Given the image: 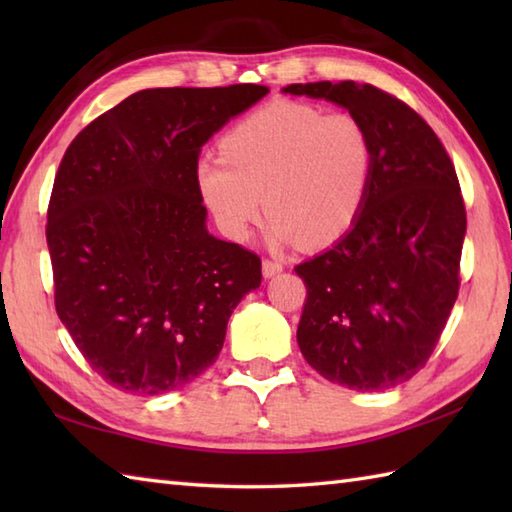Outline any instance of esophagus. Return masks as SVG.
Listing matches in <instances>:
<instances>
[{
    "mask_svg": "<svg viewBox=\"0 0 512 512\" xmlns=\"http://www.w3.org/2000/svg\"><path fill=\"white\" fill-rule=\"evenodd\" d=\"M281 270H284V262H279V259H264L262 262V273H264V277H275V275H279Z\"/></svg>",
    "mask_w": 512,
    "mask_h": 512,
    "instance_id": "esophagus-1",
    "label": "esophagus"
}]
</instances>
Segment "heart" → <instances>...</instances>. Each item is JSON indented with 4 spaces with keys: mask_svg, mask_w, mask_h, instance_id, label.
Returning <instances> with one entry per match:
<instances>
[{
    "mask_svg": "<svg viewBox=\"0 0 512 512\" xmlns=\"http://www.w3.org/2000/svg\"><path fill=\"white\" fill-rule=\"evenodd\" d=\"M220 149L195 162V182L237 242L266 206L277 242L328 246L354 226L372 187L374 138L350 112L277 101L228 129Z\"/></svg>",
    "mask_w": 512,
    "mask_h": 512,
    "instance_id": "1",
    "label": "heart"
}]
</instances>
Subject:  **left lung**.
<instances>
[{"instance_id": "1", "label": "left lung", "mask_w": 512, "mask_h": 512, "mask_svg": "<svg viewBox=\"0 0 512 512\" xmlns=\"http://www.w3.org/2000/svg\"><path fill=\"white\" fill-rule=\"evenodd\" d=\"M374 138V176L354 226L295 266L306 284L303 358L330 383L383 391L427 365L460 290L466 209L455 167L427 121L396 96L354 81L295 83Z\"/></svg>"}]
</instances>
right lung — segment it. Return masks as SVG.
<instances>
[{"label": "right lung", "instance_id": "1", "mask_svg": "<svg viewBox=\"0 0 512 512\" xmlns=\"http://www.w3.org/2000/svg\"><path fill=\"white\" fill-rule=\"evenodd\" d=\"M253 83L127 96L79 132L54 176L46 239L54 306L85 361L156 396L215 363L262 259L206 231L202 145L264 99Z\"/></svg>", "mask_w": 512, "mask_h": 512}]
</instances>
